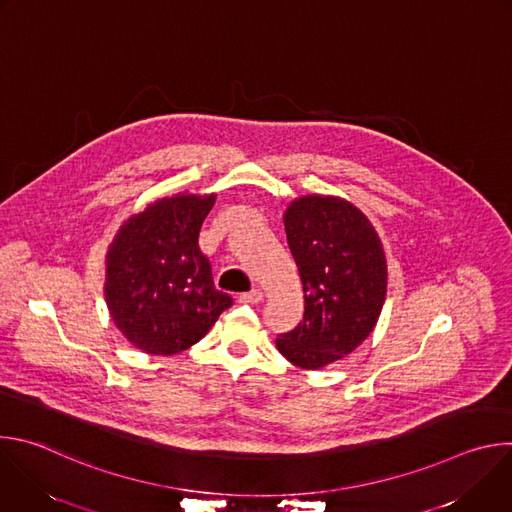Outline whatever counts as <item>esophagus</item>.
I'll list each match as a JSON object with an SVG mask.
<instances>
[{"label": "esophagus", "instance_id": "esophagus-1", "mask_svg": "<svg viewBox=\"0 0 512 512\" xmlns=\"http://www.w3.org/2000/svg\"><path fill=\"white\" fill-rule=\"evenodd\" d=\"M239 304H259L263 300V291L261 289H251L247 294H239Z\"/></svg>", "mask_w": 512, "mask_h": 512}]
</instances>
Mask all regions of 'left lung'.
I'll return each mask as SVG.
<instances>
[{
	"instance_id": "obj_1",
	"label": "left lung",
	"mask_w": 512,
	"mask_h": 512,
	"mask_svg": "<svg viewBox=\"0 0 512 512\" xmlns=\"http://www.w3.org/2000/svg\"><path fill=\"white\" fill-rule=\"evenodd\" d=\"M283 225L302 279L304 318L275 344L291 364L318 371L375 330L387 298V257L369 216L340 196L291 200Z\"/></svg>"
}]
</instances>
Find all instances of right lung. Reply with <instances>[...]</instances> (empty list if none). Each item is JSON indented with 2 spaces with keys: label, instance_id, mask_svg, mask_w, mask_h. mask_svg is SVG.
I'll return each instance as SVG.
<instances>
[{
  "label": "right lung",
  "instance_id": "add662e5",
  "mask_svg": "<svg viewBox=\"0 0 512 512\" xmlns=\"http://www.w3.org/2000/svg\"><path fill=\"white\" fill-rule=\"evenodd\" d=\"M216 194L178 192L131 214L105 255V302L135 348L178 354L202 340L233 298L214 287L198 247Z\"/></svg>",
  "mask_w": 512,
  "mask_h": 512
}]
</instances>
